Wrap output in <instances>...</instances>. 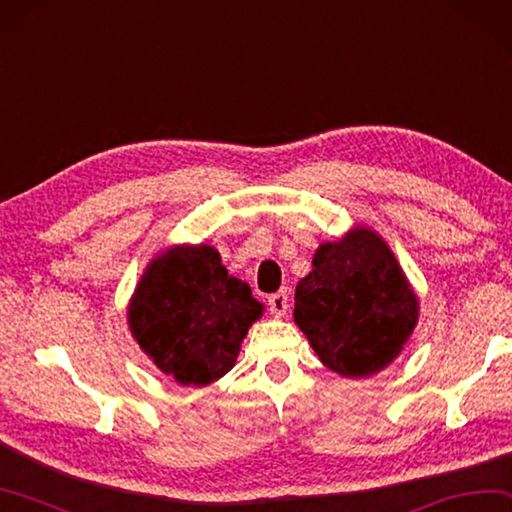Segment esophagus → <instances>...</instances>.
Returning <instances> with one entry per match:
<instances>
[{"label": "esophagus", "instance_id": "34e87169", "mask_svg": "<svg viewBox=\"0 0 512 512\" xmlns=\"http://www.w3.org/2000/svg\"><path fill=\"white\" fill-rule=\"evenodd\" d=\"M268 309L275 315V318H282L288 311V295L286 291H277L273 295H268Z\"/></svg>", "mask_w": 512, "mask_h": 512}]
</instances>
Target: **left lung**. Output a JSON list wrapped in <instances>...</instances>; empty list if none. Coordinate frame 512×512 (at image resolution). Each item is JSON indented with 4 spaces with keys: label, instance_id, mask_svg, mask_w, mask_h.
<instances>
[{
    "label": "left lung",
    "instance_id": "obj_1",
    "mask_svg": "<svg viewBox=\"0 0 512 512\" xmlns=\"http://www.w3.org/2000/svg\"><path fill=\"white\" fill-rule=\"evenodd\" d=\"M293 318L324 367L365 378L403 351L418 297L385 239L356 226L315 250L313 271L295 286Z\"/></svg>",
    "mask_w": 512,
    "mask_h": 512
}]
</instances>
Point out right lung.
<instances>
[{
  "mask_svg": "<svg viewBox=\"0 0 512 512\" xmlns=\"http://www.w3.org/2000/svg\"><path fill=\"white\" fill-rule=\"evenodd\" d=\"M262 313L264 304L246 282L228 275L215 248L183 244L145 268L127 324L165 376L203 387L235 367L241 342Z\"/></svg>",
  "mask_w": 512,
  "mask_h": 512,
  "instance_id": "obj_1",
  "label": "right lung"
}]
</instances>
